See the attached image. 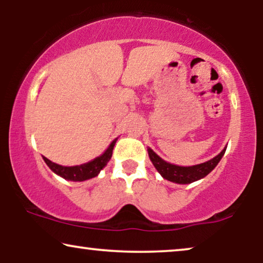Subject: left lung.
<instances>
[{
    "mask_svg": "<svg viewBox=\"0 0 263 263\" xmlns=\"http://www.w3.org/2000/svg\"><path fill=\"white\" fill-rule=\"evenodd\" d=\"M148 151L149 159L152 161L154 167L157 168L158 172L163 176V178L167 179V181L178 183V184H189L199 179L206 177L213 168L217 166L219 161L225 154L226 147L218 154L217 157H214L213 159L206 161V163L194 165V166H178V165H174L167 163L161 159L156 152H153V149H151L149 147L147 148Z\"/></svg>",
    "mask_w": 263,
    "mask_h": 263,
    "instance_id": "left-lung-1",
    "label": "left lung"
}]
</instances>
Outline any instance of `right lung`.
Listing matches in <instances>:
<instances>
[{
    "instance_id": "obj_1",
    "label": "right lung",
    "mask_w": 263,
    "mask_h": 263,
    "mask_svg": "<svg viewBox=\"0 0 263 263\" xmlns=\"http://www.w3.org/2000/svg\"><path fill=\"white\" fill-rule=\"evenodd\" d=\"M116 141L117 139H115L102 156L97 157L96 159L88 161V163L86 164L77 165V166H62V165L52 163L51 160H49L48 158L45 157H43V159H44L46 165L51 168V171L55 172L56 175L61 176L62 178L73 182H82L86 181V179L93 178L96 177V176H98L100 170L105 166L107 161L111 159V157H112L114 146Z\"/></svg>"
}]
</instances>
